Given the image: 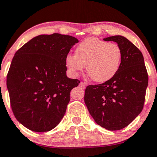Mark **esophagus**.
I'll return each mask as SVG.
<instances>
[{
    "label": "esophagus",
    "mask_w": 157,
    "mask_h": 157,
    "mask_svg": "<svg viewBox=\"0 0 157 157\" xmlns=\"http://www.w3.org/2000/svg\"><path fill=\"white\" fill-rule=\"evenodd\" d=\"M79 86H80V88H82V89H85L86 88V85H85L83 82H80V84H79Z\"/></svg>",
    "instance_id": "1"
}]
</instances>
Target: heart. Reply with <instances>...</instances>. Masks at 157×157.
Returning <instances> with one entry per match:
<instances>
[{
    "instance_id": "heart-1",
    "label": "heart",
    "mask_w": 157,
    "mask_h": 157,
    "mask_svg": "<svg viewBox=\"0 0 157 157\" xmlns=\"http://www.w3.org/2000/svg\"><path fill=\"white\" fill-rule=\"evenodd\" d=\"M122 60L119 45L98 38H88L75 50V56L68 55L65 64L73 77H77L86 67L88 76L94 82L104 83L115 77Z\"/></svg>"
}]
</instances>
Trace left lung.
Segmentation results:
<instances>
[{
  "label": "left lung",
  "instance_id": "1",
  "mask_svg": "<svg viewBox=\"0 0 157 157\" xmlns=\"http://www.w3.org/2000/svg\"><path fill=\"white\" fill-rule=\"evenodd\" d=\"M103 40L120 46V68L107 82L87 86L84 101L98 125L116 131L127 126L141 113L148 77L142 52L126 37L113 36Z\"/></svg>",
  "mask_w": 157,
  "mask_h": 157
}]
</instances>
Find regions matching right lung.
Segmentation results:
<instances>
[{
  "mask_svg": "<svg viewBox=\"0 0 157 157\" xmlns=\"http://www.w3.org/2000/svg\"><path fill=\"white\" fill-rule=\"evenodd\" d=\"M75 37L60 33L39 35L14 54L6 86L15 118L36 132L58 125L70 101V91L80 83L67 76L65 58Z\"/></svg>",
  "mask_w": 157,
  "mask_h": 157,
  "instance_id": "right-lung-1",
  "label": "right lung"
}]
</instances>
